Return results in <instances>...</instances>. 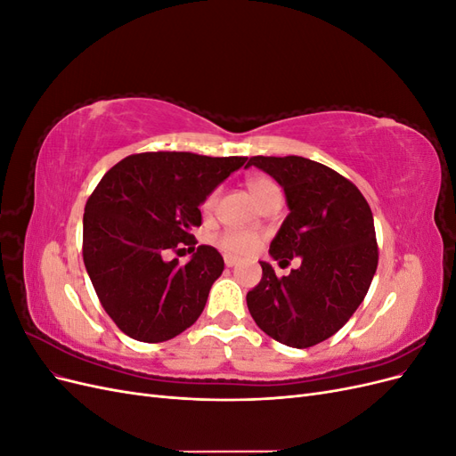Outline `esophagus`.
Listing matches in <instances>:
<instances>
[{
    "mask_svg": "<svg viewBox=\"0 0 456 456\" xmlns=\"http://www.w3.org/2000/svg\"><path fill=\"white\" fill-rule=\"evenodd\" d=\"M224 265H226L228 268L236 266V265H238V258H236V256H232V255H226V256H224Z\"/></svg>",
    "mask_w": 456,
    "mask_h": 456,
    "instance_id": "esophagus-1",
    "label": "esophagus"
}]
</instances>
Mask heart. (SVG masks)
Masks as SVG:
<instances>
[{
    "instance_id": "b5f03b06",
    "label": "heart",
    "mask_w": 456,
    "mask_h": 456,
    "mask_svg": "<svg viewBox=\"0 0 456 456\" xmlns=\"http://www.w3.org/2000/svg\"><path fill=\"white\" fill-rule=\"evenodd\" d=\"M247 188H249L251 196L255 198L256 203H260L266 196L273 194V191H280L278 184H275L272 178L268 176H253L247 181ZM218 201V190H213L209 196L203 200L201 205V211L205 215H209L215 211ZM216 245L220 249L226 251L228 255H236V256H245V255H251L256 247H258V233L255 232H241V230H224L220 232L216 236Z\"/></svg>"
}]
</instances>
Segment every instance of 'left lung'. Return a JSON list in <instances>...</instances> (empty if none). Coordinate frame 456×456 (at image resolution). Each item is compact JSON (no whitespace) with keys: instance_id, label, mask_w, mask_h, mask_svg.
<instances>
[{"instance_id":"left-lung-1","label":"left lung","mask_w":456,"mask_h":456,"mask_svg":"<svg viewBox=\"0 0 456 456\" xmlns=\"http://www.w3.org/2000/svg\"><path fill=\"white\" fill-rule=\"evenodd\" d=\"M287 198L289 215L270 243V255L300 266L278 278L260 262L262 280L247 293L255 323L291 348H310L333 337L362 305L379 265L375 223L360 190L327 165L300 158L255 156Z\"/></svg>"}]
</instances>
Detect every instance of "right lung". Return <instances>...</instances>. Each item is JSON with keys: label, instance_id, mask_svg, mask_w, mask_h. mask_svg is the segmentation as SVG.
Segmentation results:
<instances>
[{"label": "right lung", "instance_id": "1", "mask_svg": "<svg viewBox=\"0 0 456 456\" xmlns=\"http://www.w3.org/2000/svg\"><path fill=\"white\" fill-rule=\"evenodd\" d=\"M247 158L144 151L116 163L94 188L84 215V262L102 308L127 337L175 338L201 315L224 260L200 245L190 263L169 250L196 248L190 230L200 205Z\"/></svg>", "mask_w": 456, "mask_h": 456}]
</instances>
